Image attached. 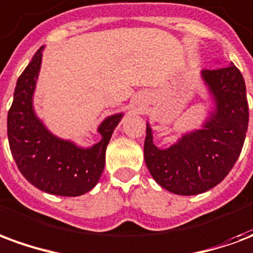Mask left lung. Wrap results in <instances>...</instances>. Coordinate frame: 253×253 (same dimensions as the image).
Here are the masks:
<instances>
[{"instance_id": "8db88e82", "label": "left lung", "mask_w": 253, "mask_h": 253, "mask_svg": "<svg viewBox=\"0 0 253 253\" xmlns=\"http://www.w3.org/2000/svg\"><path fill=\"white\" fill-rule=\"evenodd\" d=\"M201 77L212 107L199 130L160 149L146 123V167L160 186L177 195H198L219 184L239 159L248 128L247 89L239 69L230 63L202 70Z\"/></svg>"}]
</instances>
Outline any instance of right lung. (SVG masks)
<instances>
[{
	"label": "right lung",
	"instance_id": "obj_1",
	"mask_svg": "<svg viewBox=\"0 0 253 253\" xmlns=\"http://www.w3.org/2000/svg\"><path fill=\"white\" fill-rule=\"evenodd\" d=\"M41 47L17 80L8 112V139L17 168L47 194L80 196L93 188L103 173L105 149L123 112L107 116L97 127L99 142L89 148L54 135L34 110V93L42 66Z\"/></svg>",
	"mask_w": 253,
	"mask_h": 253
}]
</instances>
